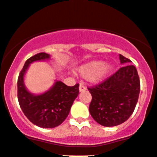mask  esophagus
Listing matches in <instances>:
<instances>
[{
    "mask_svg": "<svg viewBox=\"0 0 157 157\" xmlns=\"http://www.w3.org/2000/svg\"><path fill=\"white\" fill-rule=\"evenodd\" d=\"M79 90H80V91H85L87 90V87L83 84H80V87H79Z\"/></svg>",
    "mask_w": 157,
    "mask_h": 157,
    "instance_id": "34e87169",
    "label": "esophagus"
}]
</instances>
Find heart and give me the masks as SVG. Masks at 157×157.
Returning a JSON list of instances; mask_svg holds the SVG:
<instances>
[{
    "instance_id": "1",
    "label": "heart",
    "mask_w": 157,
    "mask_h": 157,
    "mask_svg": "<svg viewBox=\"0 0 157 157\" xmlns=\"http://www.w3.org/2000/svg\"><path fill=\"white\" fill-rule=\"evenodd\" d=\"M112 69L111 65L105 64L102 61H91L80 66L79 72L83 77H90L94 82H99L109 74Z\"/></svg>"
}]
</instances>
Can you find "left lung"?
<instances>
[{"mask_svg":"<svg viewBox=\"0 0 157 157\" xmlns=\"http://www.w3.org/2000/svg\"><path fill=\"white\" fill-rule=\"evenodd\" d=\"M122 64L131 60L120 55ZM91 94L89 111L93 119L105 127H113L125 122L133 113L140 92V80L133 65H124L99 82L88 87Z\"/></svg>","mask_w":157,"mask_h":157,"instance_id":"left-lung-1","label":"left lung"}]
</instances>
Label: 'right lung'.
Instances as JSON below:
<instances>
[{
    "instance_id": "1",
    "label": "right lung",
    "mask_w": 157,
    "mask_h": 157,
    "mask_svg": "<svg viewBox=\"0 0 157 157\" xmlns=\"http://www.w3.org/2000/svg\"><path fill=\"white\" fill-rule=\"evenodd\" d=\"M50 56L40 52L28 59L18 78V100L22 112L30 122L43 128L59 126L68 116L70 108L79 94V84L67 86L61 81H56L48 91L33 95L24 86L23 77L31 63L49 59Z\"/></svg>"
}]
</instances>
